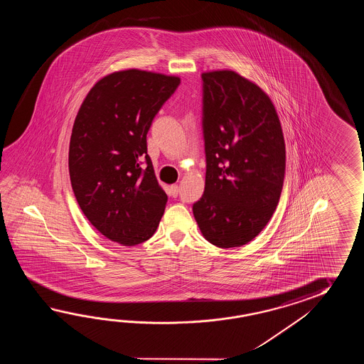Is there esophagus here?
<instances>
[{
	"label": "esophagus",
	"mask_w": 364,
	"mask_h": 364,
	"mask_svg": "<svg viewBox=\"0 0 364 364\" xmlns=\"http://www.w3.org/2000/svg\"><path fill=\"white\" fill-rule=\"evenodd\" d=\"M171 193L173 198H176V196H178L179 193V186L178 185H171Z\"/></svg>",
	"instance_id": "1"
}]
</instances>
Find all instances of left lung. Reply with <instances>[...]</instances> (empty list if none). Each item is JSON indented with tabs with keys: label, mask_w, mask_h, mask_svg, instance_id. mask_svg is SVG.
Masks as SVG:
<instances>
[{
	"label": "left lung",
	"mask_w": 364,
	"mask_h": 364,
	"mask_svg": "<svg viewBox=\"0 0 364 364\" xmlns=\"http://www.w3.org/2000/svg\"><path fill=\"white\" fill-rule=\"evenodd\" d=\"M203 79L205 186L193 205L201 234L220 248L247 245L269 223L285 177V140L263 90L232 70Z\"/></svg>",
	"instance_id": "8db88e82"
}]
</instances>
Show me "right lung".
I'll return each instance as SVG.
<instances>
[{"mask_svg":"<svg viewBox=\"0 0 364 364\" xmlns=\"http://www.w3.org/2000/svg\"><path fill=\"white\" fill-rule=\"evenodd\" d=\"M181 79L146 70L96 82L77 110L69 147L71 187L87 220L112 242L155 234L168 201L147 155V132Z\"/></svg>","mask_w":364,"mask_h":364,"instance_id":"right-lung-1","label":"right lung"}]
</instances>
